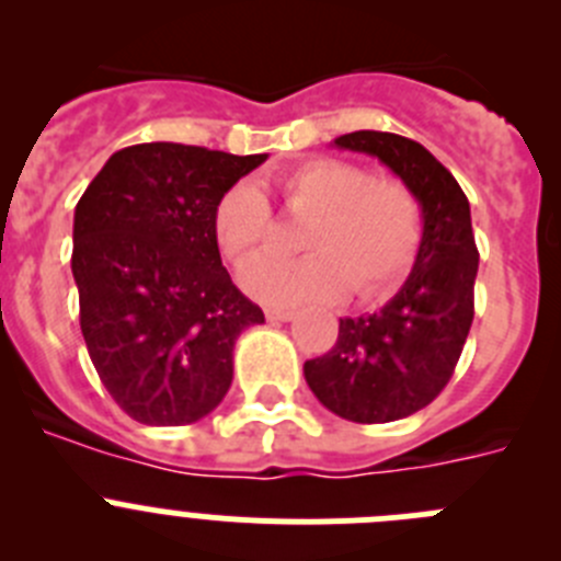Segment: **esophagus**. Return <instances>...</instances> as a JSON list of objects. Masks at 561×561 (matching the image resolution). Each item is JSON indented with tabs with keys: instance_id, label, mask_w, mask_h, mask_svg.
<instances>
[{
	"instance_id": "34e87169",
	"label": "esophagus",
	"mask_w": 561,
	"mask_h": 561,
	"mask_svg": "<svg viewBox=\"0 0 561 561\" xmlns=\"http://www.w3.org/2000/svg\"><path fill=\"white\" fill-rule=\"evenodd\" d=\"M291 317H295L291 309H266V320H270V323H289Z\"/></svg>"
}]
</instances>
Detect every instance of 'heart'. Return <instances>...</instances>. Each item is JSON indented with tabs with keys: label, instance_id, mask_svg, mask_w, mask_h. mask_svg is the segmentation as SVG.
<instances>
[{
	"label": "heart",
	"instance_id": "1",
	"mask_svg": "<svg viewBox=\"0 0 561 561\" xmlns=\"http://www.w3.org/2000/svg\"><path fill=\"white\" fill-rule=\"evenodd\" d=\"M291 216H309L300 257H261L244 272L247 295L266 306L374 297L399 284L421 244L419 196L404 182L345 160H309L277 176ZM213 236L232 266H247L272 238L264 191L238 182L213 210Z\"/></svg>",
	"mask_w": 561,
	"mask_h": 561
}]
</instances>
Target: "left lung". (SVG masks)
Listing matches in <instances>:
<instances>
[{
  "label": "left lung",
  "instance_id": "obj_1",
  "mask_svg": "<svg viewBox=\"0 0 561 561\" xmlns=\"http://www.w3.org/2000/svg\"><path fill=\"white\" fill-rule=\"evenodd\" d=\"M370 153L419 196V255L404 286L374 314L342 317L329 354L304 376L323 408L356 424L419 413L447 388L474 317V247L469 199L421 142L390 131H351L334 140Z\"/></svg>",
  "mask_w": 561,
  "mask_h": 561
}]
</instances>
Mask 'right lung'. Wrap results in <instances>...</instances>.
I'll return each mask as SVG.
<instances>
[{"mask_svg":"<svg viewBox=\"0 0 561 561\" xmlns=\"http://www.w3.org/2000/svg\"><path fill=\"white\" fill-rule=\"evenodd\" d=\"M266 153L142 142L112 153L72 225L89 359L123 413L180 427L219 408L238 334L264 323L221 266L213 210Z\"/></svg>","mask_w":561,"mask_h":561,"instance_id":"right-lung-1","label":"right lung"}]
</instances>
